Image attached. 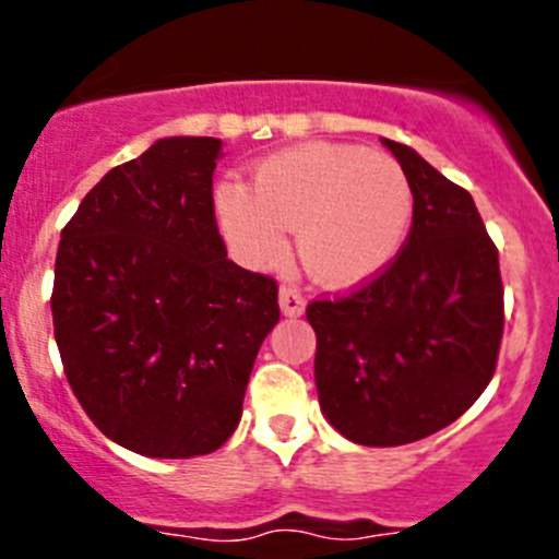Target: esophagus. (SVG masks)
<instances>
[{
    "label": "esophagus",
    "instance_id": "esophagus-1",
    "mask_svg": "<svg viewBox=\"0 0 559 559\" xmlns=\"http://www.w3.org/2000/svg\"><path fill=\"white\" fill-rule=\"evenodd\" d=\"M278 302L281 313L284 316H302V311H306V297H302L295 286H281Z\"/></svg>",
    "mask_w": 559,
    "mask_h": 559
}]
</instances>
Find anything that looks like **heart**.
<instances>
[{
    "mask_svg": "<svg viewBox=\"0 0 559 559\" xmlns=\"http://www.w3.org/2000/svg\"><path fill=\"white\" fill-rule=\"evenodd\" d=\"M414 191L403 167L359 145L306 143L264 156L253 186L224 180L216 216L229 248L251 267H275L297 253L330 289L376 278L403 246Z\"/></svg>",
    "mask_w": 559,
    "mask_h": 559,
    "instance_id": "obj_1",
    "label": "heart"
}]
</instances>
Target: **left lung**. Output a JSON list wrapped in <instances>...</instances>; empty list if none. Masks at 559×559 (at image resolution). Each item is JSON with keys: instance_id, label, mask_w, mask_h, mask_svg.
I'll list each match as a JSON object with an SVG mask.
<instances>
[{"instance_id": "1", "label": "left lung", "mask_w": 559, "mask_h": 559, "mask_svg": "<svg viewBox=\"0 0 559 559\" xmlns=\"http://www.w3.org/2000/svg\"><path fill=\"white\" fill-rule=\"evenodd\" d=\"M414 191L403 251L362 289L313 300L321 414L348 441L403 447L460 419L503 337L498 248L476 202L414 148L381 140Z\"/></svg>"}]
</instances>
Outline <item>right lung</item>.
<instances>
[{"mask_svg": "<svg viewBox=\"0 0 559 559\" xmlns=\"http://www.w3.org/2000/svg\"><path fill=\"white\" fill-rule=\"evenodd\" d=\"M216 138H162L61 229L53 335L88 419L162 460L216 452L243 414L278 284L238 267L213 211Z\"/></svg>", "mask_w": 559, "mask_h": 559, "instance_id": "add662e5", "label": "right lung"}]
</instances>
